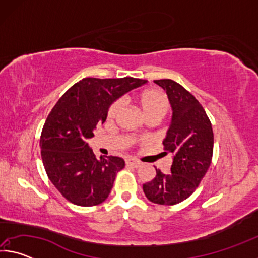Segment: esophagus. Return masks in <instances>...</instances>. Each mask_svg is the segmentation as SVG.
<instances>
[{"label":"esophagus","instance_id":"obj_1","mask_svg":"<svg viewBox=\"0 0 258 258\" xmlns=\"http://www.w3.org/2000/svg\"><path fill=\"white\" fill-rule=\"evenodd\" d=\"M126 166H130V167H133V168H138L141 166V163L138 160H134V159H130V160H126Z\"/></svg>","mask_w":258,"mask_h":258}]
</instances>
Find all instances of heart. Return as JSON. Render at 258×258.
<instances>
[{
    "label": "heart",
    "instance_id": "heart-1",
    "mask_svg": "<svg viewBox=\"0 0 258 258\" xmlns=\"http://www.w3.org/2000/svg\"><path fill=\"white\" fill-rule=\"evenodd\" d=\"M139 104L146 118L149 117H163L169 109V101L166 95L159 90L152 89L145 91L139 98ZM123 109V101H116L109 109V118H115Z\"/></svg>",
    "mask_w": 258,
    "mask_h": 258
}]
</instances>
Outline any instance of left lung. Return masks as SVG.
<instances>
[{
	"label": "left lung",
	"instance_id": "1",
	"mask_svg": "<svg viewBox=\"0 0 258 258\" xmlns=\"http://www.w3.org/2000/svg\"><path fill=\"white\" fill-rule=\"evenodd\" d=\"M166 91L173 115L163 145L173 154L171 172L156 168V177L143 184L151 203L175 205L194 194L212 163L214 134L202 104L178 83L155 81Z\"/></svg>",
	"mask_w": 258,
	"mask_h": 258
}]
</instances>
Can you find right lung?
Returning a JSON list of instances; mask_svg holds the SVG:
<instances>
[{"label": "right lung", "mask_w": 258, "mask_h": 258, "mask_svg": "<svg viewBox=\"0 0 258 258\" xmlns=\"http://www.w3.org/2000/svg\"><path fill=\"white\" fill-rule=\"evenodd\" d=\"M146 83L133 77L83 78L49 113L40 140L43 165L56 190L71 203L90 207L108 198L125 161L113 156L97 159L87 140L106 121L116 100Z\"/></svg>", "instance_id": "right-lung-1"}]
</instances>
